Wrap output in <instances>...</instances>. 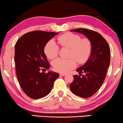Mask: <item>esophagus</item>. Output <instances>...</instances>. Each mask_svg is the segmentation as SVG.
Returning a JSON list of instances; mask_svg holds the SVG:
<instances>
[{"mask_svg":"<svg viewBox=\"0 0 123 123\" xmlns=\"http://www.w3.org/2000/svg\"><path fill=\"white\" fill-rule=\"evenodd\" d=\"M59 75H60V76H65L67 74H66L65 73H60Z\"/></svg>","mask_w":123,"mask_h":123,"instance_id":"34e87169","label":"esophagus"}]
</instances>
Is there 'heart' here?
<instances>
[{"label": "heart", "instance_id": "heart-1", "mask_svg": "<svg viewBox=\"0 0 123 123\" xmlns=\"http://www.w3.org/2000/svg\"><path fill=\"white\" fill-rule=\"evenodd\" d=\"M60 45L69 48L68 59L58 58L52 62L54 69L60 73H67L76 66V61L79 64L85 63L89 57L92 51V43L88 38L81 39L80 35L68 33L58 38ZM59 47L55 42L51 39L45 44L44 53L48 58L52 59L58 55Z\"/></svg>", "mask_w": 123, "mask_h": 123}]
</instances>
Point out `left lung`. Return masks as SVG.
<instances>
[{
	"mask_svg": "<svg viewBox=\"0 0 123 123\" xmlns=\"http://www.w3.org/2000/svg\"><path fill=\"white\" fill-rule=\"evenodd\" d=\"M70 31L84 35L92 43L89 58L84 64L76 69L80 75H73V81L70 85V90L75 95L84 98H89L104 82L110 65V47L105 39L97 32L85 28Z\"/></svg>",
	"mask_w": 123,
	"mask_h": 123,
	"instance_id": "1",
	"label": "left lung"
}]
</instances>
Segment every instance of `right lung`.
<instances>
[{"instance_id":"right-lung-1","label":"right lung","mask_w":123,"mask_h":123,"mask_svg":"<svg viewBox=\"0 0 123 123\" xmlns=\"http://www.w3.org/2000/svg\"><path fill=\"white\" fill-rule=\"evenodd\" d=\"M58 33L37 31L22 35L15 45L14 62L19 83L25 93L33 99H40L52 89L58 73L40 70L49 69L50 65L44 53L49 40Z\"/></svg>"}]
</instances>
